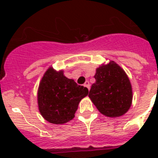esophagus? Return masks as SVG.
<instances>
[{"mask_svg":"<svg viewBox=\"0 0 158 158\" xmlns=\"http://www.w3.org/2000/svg\"><path fill=\"white\" fill-rule=\"evenodd\" d=\"M84 86L86 87L87 89H89H89H90V84H89V81L85 82V83H84Z\"/></svg>","mask_w":158,"mask_h":158,"instance_id":"obj_1","label":"esophagus"}]
</instances>
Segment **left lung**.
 <instances>
[{"label":"left lung","mask_w":158,"mask_h":158,"mask_svg":"<svg viewBox=\"0 0 158 158\" xmlns=\"http://www.w3.org/2000/svg\"><path fill=\"white\" fill-rule=\"evenodd\" d=\"M94 78L96 82L92 85L89 97L97 109L108 117L125 115L133 100L132 85L125 70L110 60L97 68Z\"/></svg>","instance_id":"left-lung-1"}]
</instances>
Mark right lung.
I'll use <instances>...</instances> for the list:
<instances>
[{"instance_id":"1","label":"right lung","mask_w":158,"mask_h":158,"mask_svg":"<svg viewBox=\"0 0 158 158\" xmlns=\"http://www.w3.org/2000/svg\"><path fill=\"white\" fill-rule=\"evenodd\" d=\"M89 89L64 76V70L50 66L43 74L38 89L39 112L47 121L62 125L74 119L82 99Z\"/></svg>"}]
</instances>
